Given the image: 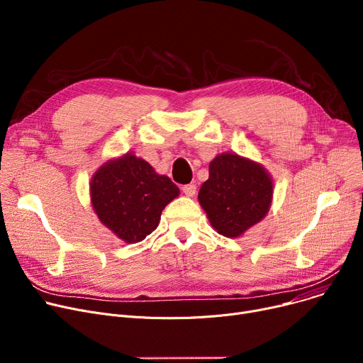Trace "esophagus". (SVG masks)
<instances>
[{
    "mask_svg": "<svg viewBox=\"0 0 363 363\" xmlns=\"http://www.w3.org/2000/svg\"><path fill=\"white\" fill-rule=\"evenodd\" d=\"M182 190H183V194L186 195V196H195V194H196V184H194V183H190V184H184L183 187H182Z\"/></svg>",
    "mask_w": 363,
    "mask_h": 363,
    "instance_id": "1",
    "label": "esophagus"
}]
</instances>
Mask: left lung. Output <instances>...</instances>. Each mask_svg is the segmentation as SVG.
Wrapping results in <instances>:
<instances>
[{"label": "left lung", "instance_id": "8db88e82", "mask_svg": "<svg viewBox=\"0 0 363 363\" xmlns=\"http://www.w3.org/2000/svg\"><path fill=\"white\" fill-rule=\"evenodd\" d=\"M198 199L212 227L225 238H239L269 211L272 179L258 162L221 154L211 161Z\"/></svg>", "mask_w": 363, "mask_h": 363}]
</instances>
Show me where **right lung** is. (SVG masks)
Instances as JSON below:
<instances>
[{
    "instance_id": "obj_1",
    "label": "right lung",
    "mask_w": 363,
    "mask_h": 363,
    "mask_svg": "<svg viewBox=\"0 0 363 363\" xmlns=\"http://www.w3.org/2000/svg\"><path fill=\"white\" fill-rule=\"evenodd\" d=\"M179 194L172 180L133 154L106 161L91 180V202L99 221L125 243L151 234L162 209Z\"/></svg>"
}]
</instances>
